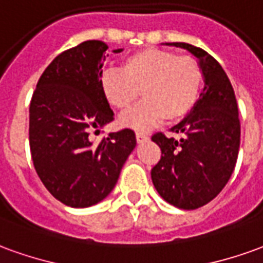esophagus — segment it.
I'll return each mask as SVG.
<instances>
[{"instance_id":"1","label":"esophagus","mask_w":263,"mask_h":263,"mask_svg":"<svg viewBox=\"0 0 263 263\" xmlns=\"http://www.w3.org/2000/svg\"><path fill=\"white\" fill-rule=\"evenodd\" d=\"M137 142L138 144H141V142H145V141H148L149 139V137L146 135V134H144V132H137Z\"/></svg>"}]
</instances>
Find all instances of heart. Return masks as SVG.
<instances>
[{
    "label": "heart",
    "mask_w": 263,
    "mask_h": 263,
    "mask_svg": "<svg viewBox=\"0 0 263 263\" xmlns=\"http://www.w3.org/2000/svg\"><path fill=\"white\" fill-rule=\"evenodd\" d=\"M202 69L195 58L161 48H144L121 62V71H105L100 88L104 100L118 111L129 109L142 92L145 100L119 118V124L146 131L159 121L186 117L199 100Z\"/></svg>",
    "instance_id": "b5f03b06"
}]
</instances>
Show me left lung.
Masks as SVG:
<instances>
[{
    "instance_id": "8db88e82",
    "label": "left lung",
    "mask_w": 263,
    "mask_h": 263,
    "mask_svg": "<svg viewBox=\"0 0 263 263\" xmlns=\"http://www.w3.org/2000/svg\"><path fill=\"white\" fill-rule=\"evenodd\" d=\"M168 45L186 49L195 57L205 87L194 109L171 128L182 134L179 141L162 132L152 135L162 155L151 171V178L168 203L179 209H196L221 192L235 170L240 144L238 104L231 81L214 57L186 42Z\"/></svg>"
}]
</instances>
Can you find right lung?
I'll return each mask as SVG.
<instances>
[{"label":"right lung","mask_w":263,"mask_h":263,"mask_svg":"<svg viewBox=\"0 0 263 263\" xmlns=\"http://www.w3.org/2000/svg\"><path fill=\"white\" fill-rule=\"evenodd\" d=\"M106 49L105 42L91 40L55 57L29 105V148L36 174L49 194L71 208L105 199L137 145L132 129L111 132L100 142L89 135L114 121L100 88Z\"/></svg>","instance_id":"obj_1"}]
</instances>
